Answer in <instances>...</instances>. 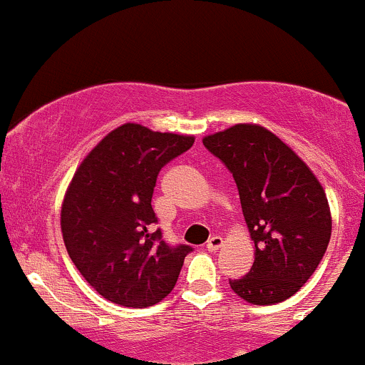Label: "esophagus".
Masks as SVG:
<instances>
[{
    "instance_id": "34e87169",
    "label": "esophagus",
    "mask_w": 365,
    "mask_h": 365,
    "mask_svg": "<svg viewBox=\"0 0 365 365\" xmlns=\"http://www.w3.org/2000/svg\"><path fill=\"white\" fill-rule=\"evenodd\" d=\"M222 245H223V237L212 236V237H209L205 248H207L209 252H216V250H220V248H222Z\"/></svg>"
}]
</instances>
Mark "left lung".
<instances>
[{
	"instance_id": "obj_1",
	"label": "left lung",
	"mask_w": 365,
	"mask_h": 365,
	"mask_svg": "<svg viewBox=\"0 0 365 365\" xmlns=\"http://www.w3.org/2000/svg\"><path fill=\"white\" fill-rule=\"evenodd\" d=\"M205 149L232 174L255 245V261L229 280L254 305L287 300L319 266L331 236L327 195L291 147L257 124H236L205 136Z\"/></svg>"
}]
</instances>
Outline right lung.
I'll return each instance as SVG.
<instances>
[{"label": "right lung", "instance_id": "right-lung-1", "mask_svg": "<svg viewBox=\"0 0 365 365\" xmlns=\"http://www.w3.org/2000/svg\"><path fill=\"white\" fill-rule=\"evenodd\" d=\"M193 136L124 124L81 161L61 204V234L72 262L103 298L143 309L168 297L187 245L163 241L153 209L161 168L193 145Z\"/></svg>", "mask_w": 365, "mask_h": 365}]
</instances>
